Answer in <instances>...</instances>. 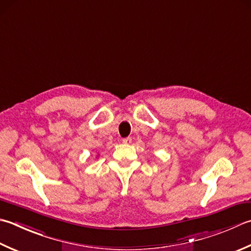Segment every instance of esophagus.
<instances>
[{"instance_id":"34e87169","label":"esophagus","mask_w":251,"mask_h":251,"mask_svg":"<svg viewBox=\"0 0 251 251\" xmlns=\"http://www.w3.org/2000/svg\"><path fill=\"white\" fill-rule=\"evenodd\" d=\"M131 138H130V137H127V138H124V139H123V142H124V144L125 145H130L131 144Z\"/></svg>"}]
</instances>
